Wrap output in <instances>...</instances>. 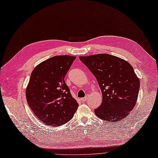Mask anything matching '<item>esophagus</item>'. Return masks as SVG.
<instances>
[{"label": "esophagus", "mask_w": 158, "mask_h": 158, "mask_svg": "<svg viewBox=\"0 0 158 158\" xmlns=\"http://www.w3.org/2000/svg\"><path fill=\"white\" fill-rule=\"evenodd\" d=\"M89 97V94H86V95L85 96V97H84V98H81V101H83V102H85V101H86V100H88Z\"/></svg>", "instance_id": "1"}]
</instances>
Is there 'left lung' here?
<instances>
[{"label":"left lung","mask_w":158,"mask_h":158,"mask_svg":"<svg viewBox=\"0 0 158 158\" xmlns=\"http://www.w3.org/2000/svg\"><path fill=\"white\" fill-rule=\"evenodd\" d=\"M96 80L102 102L96 115L108 122L120 121L133 110L138 98L140 81L126 60L108 54L79 56Z\"/></svg>","instance_id":"left-lung-1"}]
</instances>
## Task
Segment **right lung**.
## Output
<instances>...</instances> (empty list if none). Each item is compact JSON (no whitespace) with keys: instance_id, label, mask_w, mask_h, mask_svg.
<instances>
[{"instance_id":"obj_1","label":"right lung","mask_w":158,"mask_h":158,"mask_svg":"<svg viewBox=\"0 0 158 158\" xmlns=\"http://www.w3.org/2000/svg\"><path fill=\"white\" fill-rule=\"evenodd\" d=\"M75 56H56L34 68L25 90L29 108L47 125L60 126L72 119L78 103L64 78Z\"/></svg>"}]
</instances>
